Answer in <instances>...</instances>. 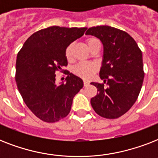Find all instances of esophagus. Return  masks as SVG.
Listing matches in <instances>:
<instances>
[{
	"label": "esophagus",
	"mask_w": 158,
	"mask_h": 158,
	"mask_svg": "<svg viewBox=\"0 0 158 158\" xmlns=\"http://www.w3.org/2000/svg\"><path fill=\"white\" fill-rule=\"evenodd\" d=\"M84 86H87V85H89V82L86 81V80H84Z\"/></svg>",
	"instance_id": "1"
}]
</instances>
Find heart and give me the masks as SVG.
<instances>
[{"mask_svg":"<svg viewBox=\"0 0 158 158\" xmlns=\"http://www.w3.org/2000/svg\"><path fill=\"white\" fill-rule=\"evenodd\" d=\"M98 40L95 38H89L87 39V44L89 46V48H92V46L96 41ZM73 47L74 44L70 43L69 45L65 49V57L68 60H70L72 59V52H73ZM98 66L96 63H91V62H83V63H79L76 64L75 66L73 68V72L74 74H76L77 76L83 78L84 79H90L93 74L97 71Z\"/></svg>","mask_w":158,"mask_h":158,"instance_id":"heart-1","label":"heart"}]
</instances>
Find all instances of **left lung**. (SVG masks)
<instances>
[{
	"label": "left lung",
	"mask_w": 158,
	"mask_h": 158,
	"mask_svg": "<svg viewBox=\"0 0 158 158\" xmlns=\"http://www.w3.org/2000/svg\"><path fill=\"white\" fill-rule=\"evenodd\" d=\"M86 34L99 38L103 45L99 75L108 85L91 83L98 89L91 105L102 117L116 119L132 107L140 93L144 78L142 52L129 33L110 26L92 27Z\"/></svg>",
	"instance_id": "1"
}]
</instances>
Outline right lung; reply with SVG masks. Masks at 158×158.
Here are the masks:
<instances>
[{
  "label": "right lung",
  "instance_id": "right-lung-1",
  "mask_svg": "<svg viewBox=\"0 0 158 158\" xmlns=\"http://www.w3.org/2000/svg\"><path fill=\"white\" fill-rule=\"evenodd\" d=\"M87 28L52 26L36 32L23 43L16 60L15 81L23 102L40 120L56 122L68 115L73 98L84 87L68 72L65 83L56 84V72L68 64L65 49Z\"/></svg>",
  "mask_w": 158,
  "mask_h": 158
}]
</instances>
